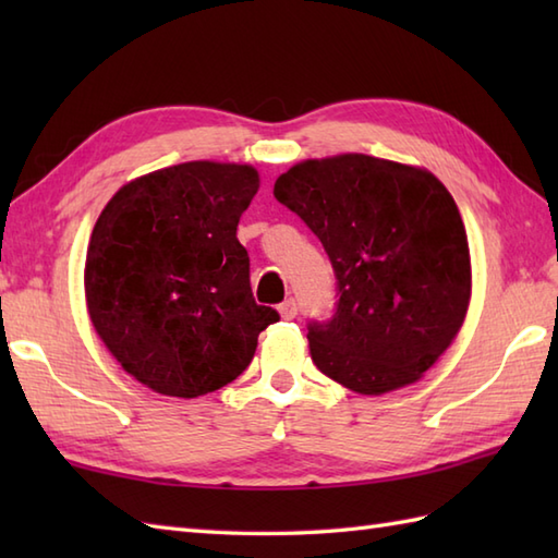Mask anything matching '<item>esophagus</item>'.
Returning <instances> with one entry per match:
<instances>
[{
  "instance_id": "esophagus-1",
  "label": "esophagus",
  "mask_w": 558,
  "mask_h": 558,
  "mask_svg": "<svg viewBox=\"0 0 558 558\" xmlns=\"http://www.w3.org/2000/svg\"><path fill=\"white\" fill-rule=\"evenodd\" d=\"M278 312H280V316H282V318H288V322H290V318L298 316V302H294V300L282 302V304L278 306Z\"/></svg>"
}]
</instances>
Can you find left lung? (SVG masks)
Instances as JSON below:
<instances>
[{
    "label": "left lung",
    "mask_w": 558,
    "mask_h": 558,
    "mask_svg": "<svg viewBox=\"0 0 558 558\" xmlns=\"http://www.w3.org/2000/svg\"><path fill=\"white\" fill-rule=\"evenodd\" d=\"M272 194L322 240L338 278L336 316L306 333L318 372L362 396L420 381L453 345L472 298L448 189L417 165L340 153L292 165Z\"/></svg>",
    "instance_id": "8db88e82"
}]
</instances>
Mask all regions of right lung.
Wrapping results in <instances>:
<instances>
[{
	"label": "right lung",
	"instance_id": "obj_1",
	"mask_svg": "<svg viewBox=\"0 0 558 558\" xmlns=\"http://www.w3.org/2000/svg\"><path fill=\"white\" fill-rule=\"evenodd\" d=\"M258 170L192 160L141 174L90 232L83 290L96 333L138 384L198 398L252 362L278 312L256 304L236 222Z\"/></svg>",
	"mask_w": 558,
	"mask_h": 558
}]
</instances>
